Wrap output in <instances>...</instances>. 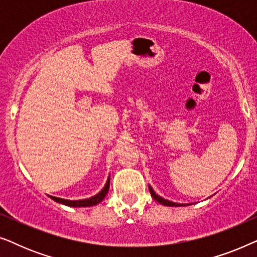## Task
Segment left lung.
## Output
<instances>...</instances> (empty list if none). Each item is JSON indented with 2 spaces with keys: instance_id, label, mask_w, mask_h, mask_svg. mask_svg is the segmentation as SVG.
<instances>
[{
  "instance_id": "8db88e82",
  "label": "left lung",
  "mask_w": 257,
  "mask_h": 257,
  "mask_svg": "<svg viewBox=\"0 0 257 257\" xmlns=\"http://www.w3.org/2000/svg\"><path fill=\"white\" fill-rule=\"evenodd\" d=\"M150 188V192H151V195H152V198L156 200V201H158L159 203H161V205L164 206H171V207H179V206H186V205H181V203H177V202H172V201H168V200L161 198V196H159L158 194H156V192L153 191V188L151 187V186H149Z\"/></svg>"
}]
</instances>
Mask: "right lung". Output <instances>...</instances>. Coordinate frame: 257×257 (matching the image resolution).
Returning <instances> with one entry per match:
<instances>
[{"label": "right lung", "mask_w": 257, "mask_h": 257, "mask_svg": "<svg viewBox=\"0 0 257 257\" xmlns=\"http://www.w3.org/2000/svg\"><path fill=\"white\" fill-rule=\"evenodd\" d=\"M108 188H110V177H108L106 184H105L104 188L101 189V191L96 194L94 196H91L89 199H83V200H75V201H72V200H66V199H61V198H56V196H51L49 195L52 200H55L56 202H59V203H63V205L65 206H70V207H89V206H94L97 205V203H99L101 200H103L105 196H106L107 192H108Z\"/></svg>", "instance_id": "1"}]
</instances>
